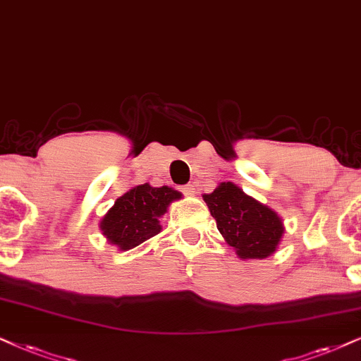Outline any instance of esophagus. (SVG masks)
<instances>
[{
	"label": "esophagus",
	"mask_w": 361,
	"mask_h": 361,
	"mask_svg": "<svg viewBox=\"0 0 361 361\" xmlns=\"http://www.w3.org/2000/svg\"><path fill=\"white\" fill-rule=\"evenodd\" d=\"M183 193L185 195H195V185L193 183H188L183 186Z\"/></svg>",
	"instance_id": "34e87169"
}]
</instances>
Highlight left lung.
<instances>
[{
	"mask_svg": "<svg viewBox=\"0 0 361 361\" xmlns=\"http://www.w3.org/2000/svg\"><path fill=\"white\" fill-rule=\"evenodd\" d=\"M220 233L240 258L262 259L275 253L283 236L278 214L233 183H221L213 193L203 195Z\"/></svg>",
	"mask_w": 361,
	"mask_h": 361,
	"instance_id": "8db88e82",
	"label": "left lung"
}]
</instances>
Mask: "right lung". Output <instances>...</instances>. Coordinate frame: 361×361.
Masks as SVG:
<instances>
[{
  "mask_svg": "<svg viewBox=\"0 0 361 361\" xmlns=\"http://www.w3.org/2000/svg\"><path fill=\"white\" fill-rule=\"evenodd\" d=\"M178 198H181L180 191L168 186L153 188L148 183L135 186L120 196L115 207L103 216V235L120 250L135 248L159 233V216Z\"/></svg>",
  "mask_w": 361,
  "mask_h": 361,
  "instance_id": "add662e5",
  "label": "right lung"
}]
</instances>
